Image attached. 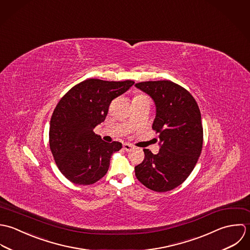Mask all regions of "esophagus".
<instances>
[{
  "label": "esophagus",
  "instance_id": "1",
  "mask_svg": "<svg viewBox=\"0 0 250 250\" xmlns=\"http://www.w3.org/2000/svg\"><path fill=\"white\" fill-rule=\"evenodd\" d=\"M123 147H124V150H125L126 151H130V150H132V149H134V147L128 143H124Z\"/></svg>",
  "mask_w": 250,
  "mask_h": 250
}]
</instances>
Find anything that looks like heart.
Masks as SVG:
<instances>
[{
	"label": "heart",
	"mask_w": 250,
	"mask_h": 250,
	"mask_svg": "<svg viewBox=\"0 0 250 250\" xmlns=\"http://www.w3.org/2000/svg\"><path fill=\"white\" fill-rule=\"evenodd\" d=\"M145 98H147V97L144 96V95H139V96H136L134 98V100H140V99H145Z\"/></svg>",
	"instance_id": "obj_1"
}]
</instances>
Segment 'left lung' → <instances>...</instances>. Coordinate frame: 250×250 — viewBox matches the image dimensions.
I'll return each instance as SVG.
<instances>
[{
    "label": "left lung",
    "instance_id": "obj_1",
    "mask_svg": "<svg viewBox=\"0 0 250 250\" xmlns=\"http://www.w3.org/2000/svg\"><path fill=\"white\" fill-rule=\"evenodd\" d=\"M135 87L155 105L152 129L159 133L160 150L144 149L145 158L135 176L153 191L165 192L182 185L194 169L203 146V127L197 102L183 87L169 81H148Z\"/></svg>",
    "mask_w": 250,
    "mask_h": 250
}]
</instances>
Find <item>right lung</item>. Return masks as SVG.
<instances>
[{"label": "right lung", "instance_id": "right-lung-1", "mask_svg": "<svg viewBox=\"0 0 250 250\" xmlns=\"http://www.w3.org/2000/svg\"><path fill=\"white\" fill-rule=\"evenodd\" d=\"M134 84L88 79L71 88L51 117L49 144L61 173L71 183L88 186L108 171L111 155L122 143L104 142L94 128L104 122L111 101Z\"/></svg>", "mask_w": 250, "mask_h": 250}]
</instances>
